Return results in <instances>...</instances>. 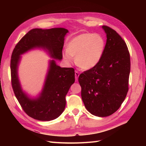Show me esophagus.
<instances>
[{"mask_svg":"<svg viewBox=\"0 0 146 146\" xmlns=\"http://www.w3.org/2000/svg\"><path fill=\"white\" fill-rule=\"evenodd\" d=\"M75 76H76V80H77L78 78L79 77V73L78 71H77V70L75 71Z\"/></svg>","mask_w":146,"mask_h":146,"instance_id":"34e87169","label":"esophagus"}]
</instances>
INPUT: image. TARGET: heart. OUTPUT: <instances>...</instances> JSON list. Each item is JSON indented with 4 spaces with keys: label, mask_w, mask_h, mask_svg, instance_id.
Instances as JSON below:
<instances>
[{
    "label": "heart",
    "mask_w": 146,
    "mask_h": 146,
    "mask_svg": "<svg viewBox=\"0 0 146 146\" xmlns=\"http://www.w3.org/2000/svg\"><path fill=\"white\" fill-rule=\"evenodd\" d=\"M105 48V41L99 34L85 33L74 38L63 52V58L68 64L76 56L77 65L83 69L94 68L100 60Z\"/></svg>",
    "instance_id": "obj_1"
}]
</instances>
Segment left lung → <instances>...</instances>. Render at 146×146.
<instances>
[{
  "mask_svg": "<svg viewBox=\"0 0 146 146\" xmlns=\"http://www.w3.org/2000/svg\"><path fill=\"white\" fill-rule=\"evenodd\" d=\"M107 42L99 62L80 74L78 82L86 110L99 117L111 115L120 108L129 91L130 53L115 30L103 25Z\"/></svg>",
  "mask_w": 146,
  "mask_h": 146,
  "instance_id": "8db88e82",
  "label": "left lung"
}]
</instances>
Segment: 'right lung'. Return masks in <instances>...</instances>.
Listing matches in <instances>:
<instances>
[{"label": "right lung", "mask_w": 146, "mask_h": 146, "mask_svg": "<svg viewBox=\"0 0 146 146\" xmlns=\"http://www.w3.org/2000/svg\"><path fill=\"white\" fill-rule=\"evenodd\" d=\"M68 32L67 29L59 27L32 29L21 39L12 52L10 69L13 92L24 112L36 120H54L63 112L66 96L75 82L74 69L60 68L52 60L41 96L37 99L31 100L22 91L17 77L20 55L33 47H41L47 48L54 58L61 60L64 36Z\"/></svg>", "instance_id": "right-lung-1"}]
</instances>
